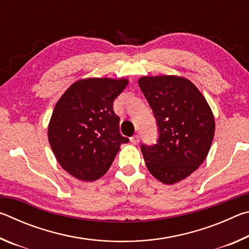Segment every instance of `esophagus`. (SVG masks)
I'll return each mask as SVG.
<instances>
[{"mask_svg":"<svg viewBox=\"0 0 249 249\" xmlns=\"http://www.w3.org/2000/svg\"><path fill=\"white\" fill-rule=\"evenodd\" d=\"M130 142H132V144L137 145L140 142V136L138 135H134L133 137H130Z\"/></svg>","mask_w":249,"mask_h":249,"instance_id":"obj_1","label":"esophagus"}]
</instances>
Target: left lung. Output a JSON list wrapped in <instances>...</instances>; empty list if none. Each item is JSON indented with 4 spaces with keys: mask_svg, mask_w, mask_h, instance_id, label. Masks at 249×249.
I'll list each match as a JSON object with an SVG mask.
<instances>
[{
    "mask_svg": "<svg viewBox=\"0 0 249 249\" xmlns=\"http://www.w3.org/2000/svg\"><path fill=\"white\" fill-rule=\"evenodd\" d=\"M138 83L158 128L156 144L141 145L146 166L162 183L179 182L196 171L209 154L215 130L212 111L188 79L142 77Z\"/></svg>",
    "mask_w": 249,
    "mask_h": 249,
    "instance_id": "8db88e82",
    "label": "left lung"
}]
</instances>
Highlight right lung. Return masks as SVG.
Here are the masks:
<instances>
[{
	"label": "right lung",
	"mask_w": 249,
	"mask_h": 249,
	"mask_svg": "<svg viewBox=\"0 0 249 249\" xmlns=\"http://www.w3.org/2000/svg\"><path fill=\"white\" fill-rule=\"evenodd\" d=\"M128 80L84 79L73 83L54 107L48 140L64 169L82 181H94L111 167L120 146L129 140L120 133L113 103Z\"/></svg>",
	"instance_id": "obj_1"
}]
</instances>
